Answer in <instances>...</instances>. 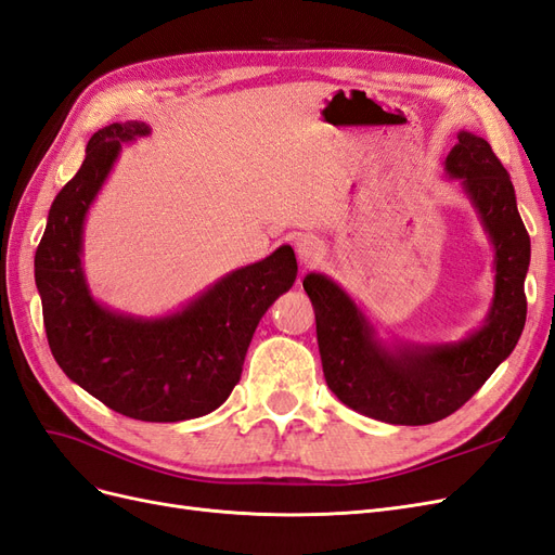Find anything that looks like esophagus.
Instances as JSON below:
<instances>
[{"mask_svg": "<svg viewBox=\"0 0 555 555\" xmlns=\"http://www.w3.org/2000/svg\"><path fill=\"white\" fill-rule=\"evenodd\" d=\"M295 251H297V258L304 267H309L313 262H318L320 258H323V242L315 240V237H301L297 244H295Z\"/></svg>", "mask_w": 555, "mask_h": 555, "instance_id": "1", "label": "esophagus"}]
</instances>
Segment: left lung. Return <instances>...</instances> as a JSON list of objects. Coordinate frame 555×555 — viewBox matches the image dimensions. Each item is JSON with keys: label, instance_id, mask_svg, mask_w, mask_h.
Here are the masks:
<instances>
[{"label": "left lung", "instance_id": "obj_1", "mask_svg": "<svg viewBox=\"0 0 555 555\" xmlns=\"http://www.w3.org/2000/svg\"><path fill=\"white\" fill-rule=\"evenodd\" d=\"M456 138L444 158V177L461 184L493 248V297L485 323L459 341L383 338L334 279L311 272L301 281L315 309L327 387L371 420L420 426L452 415L507 360L526 325L530 237L512 180L485 138L470 131Z\"/></svg>", "mask_w": 555, "mask_h": 555}]
</instances>
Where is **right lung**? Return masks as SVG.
<instances>
[{"instance_id": "right-lung-1", "label": "right lung", "mask_w": 555, "mask_h": 555, "mask_svg": "<svg viewBox=\"0 0 555 555\" xmlns=\"http://www.w3.org/2000/svg\"><path fill=\"white\" fill-rule=\"evenodd\" d=\"M150 133L133 119L89 138L80 170L48 211L34 279L52 357L70 380L131 420L184 422L209 415L230 397L260 318L293 288L297 260L283 244L164 315H133L99 301L82 267L87 214L121 145Z\"/></svg>"}]
</instances>
